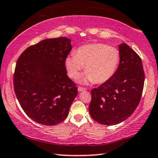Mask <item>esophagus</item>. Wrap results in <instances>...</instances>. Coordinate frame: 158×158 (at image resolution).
<instances>
[{
	"label": "esophagus",
	"instance_id": "1",
	"mask_svg": "<svg viewBox=\"0 0 158 158\" xmlns=\"http://www.w3.org/2000/svg\"><path fill=\"white\" fill-rule=\"evenodd\" d=\"M86 88H84V87H81V86H79L78 87V91L79 92H81V91H86Z\"/></svg>",
	"mask_w": 158,
	"mask_h": 158
}]
</instances>
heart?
<instances>
[{
  "instance_id": "obj_1",
  "label": "heart",
  "mask_w": 158,
  "mask_h": 158,
  "mask_svg": "<svg viewBox=\"0 0 158 158\" xmlns=\"http://www.w3.org/2000/svg\"><path fill=\"white\" fill-rule=\"evenodd\" d=\"M120 60V52L115 47L104 43H90L79 47L75 55H68L64 64L71 78L76 79L84 67L86 72L79 77V82L102 84L114 76Z\"/></svg>"
}]
</instances>
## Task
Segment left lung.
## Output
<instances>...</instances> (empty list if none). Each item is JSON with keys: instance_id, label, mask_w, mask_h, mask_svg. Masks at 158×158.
<instances>
[{"instance_id": "1", "label": "left lung", "mask_w": 158, "mask_h": 158, "mask_svg": "<svg viewBox=\"0 0 158 158\" xmlns=\"http://www.w3.org/2000/svg\"><path fill=\"white\" fill-rule=\"evenodd\" d=\"M121 60L116 74L91 90L90 116L98 123L114 126L130 117L139 104L145 81L142 60L128 44L118 45Z\"/></svg>"}]
</instances>
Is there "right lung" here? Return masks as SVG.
<instances>
[{
    "mask_svg": "<svg viewBox=\"0 0 158 158\" xmlns=\"http://www.w3.org/2000/svg\"><path fill=\"white\" fill-rule=\"evenodd\" d=\"M67 37L45 39L27 48L17 61L14 90L27 116L55 126L68 116L77 87L67 74L65 59L72 50Z\"/></svg>",
    "mask_w": 158,
    "mask_h": 158,
    "instance_id": "add662e5",
    "label": "right lung"
}]
</instances>
